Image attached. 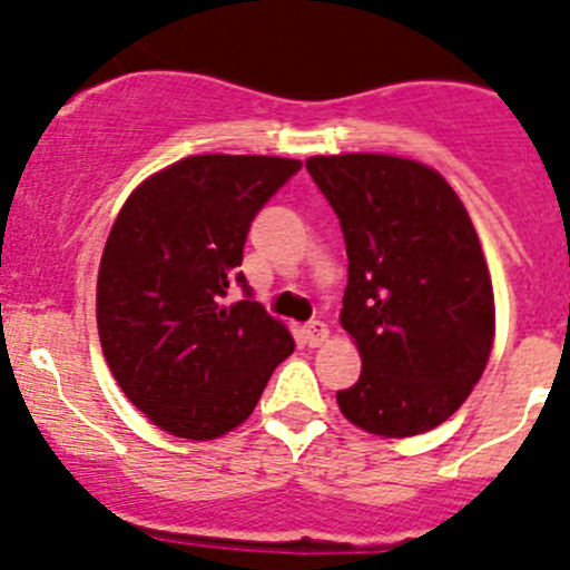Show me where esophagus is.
Here are the masks:
<instances>
[{"label":"esophagus","instance_id":"1","mask_svg":"<svg viewBox=\"0 0 570 570\" xmlns=\"http://www.w3.org/2000/svg\"><path fill=\"white\" fill-rule=\"evenodd\" d=\"M327 335H330V330H327V324H324V322H311V324H305V327H302V341H305L307 346L324 344V341H327Z\"/></svg>","mask_w":570,"mask_h":570}]
</instances>
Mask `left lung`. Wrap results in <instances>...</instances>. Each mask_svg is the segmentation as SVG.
Wrapping results in <instances>:
<instances>
[{
	"instance_id": "8db88e82",
	"label": "left lung",
	"mask_w": 570,
	"mask_h": 570,
	"mask_svg": "<svg viewBox=\"0 0 570 570\" xmlns=\"http://www.w3.org/2000/svg\"><path fill=\"white\" fill-rule=\"evenodd\" d=\"M346 243L341 327L361 377L341 414L377 436H416L470 397L495 335V299L468 209L436 170L383 154L305 161Z\"/></svg>"
}]
</instances>
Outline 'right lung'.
<instances>
[{
  "label": "right lung",
  "instance_id": "1",
  "mask_svg": "<svg viewBox=\"0 0 570 570\" xmlns=\"http://www.w3.org/2000/svg\"><path fill=\"white\" fill-rule=\"evenodd\" d=\"M299 167L187 156L139 184L114 220L97 274L102 355L126 397L173 436L204 442L246 422L294 352L237 265L252 220ZM235 281L244 299L226 306Z\"/></svg>",
  "mask_w": 570,
  "mask_h": 570
}]
</instances>
